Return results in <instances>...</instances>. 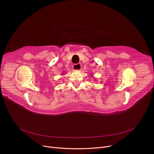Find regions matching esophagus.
I'll use <instances>...</instances> for the list:
<instances>
[{
	"instance_id": "34e87169",
	"label": "esophagus",
	"mask_w": 154,
	"mask_h": 154,
	"mask_svg": "<svg viewBox=\"0 0 154 154\" xmlns=\"http://www.w3.org/2000/svg\"><path fill=\"white\" fill-rule=\"evenodd\" d=\"M82 69V65L81 63H77L74 64L73 66V69L76 70V71H80Z\"/></svg>"
}]
</instances>
